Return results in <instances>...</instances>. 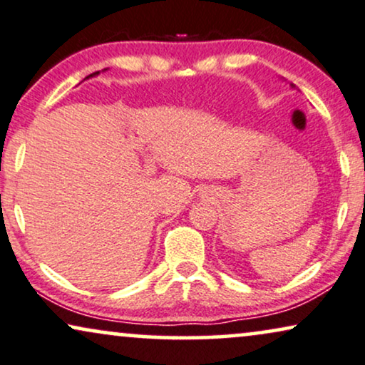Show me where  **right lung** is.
Instances as JSON below:
<instances>
[{
  "label": "right lung",
  "mask_w": 365,
  "mask_h": 365,
  "mask_svg": "<svg viewBox=\"0 0 365 365\" xmlns=\"http://www.w3.org/2000/svg\"><path fill=\"white\" fill-rule=\"evenodd\" d=\"M96 73H99V72H94V73H91V77H92V76H96Z\"/></svg>",
  "instance_id": "1"
}]
</instances>
